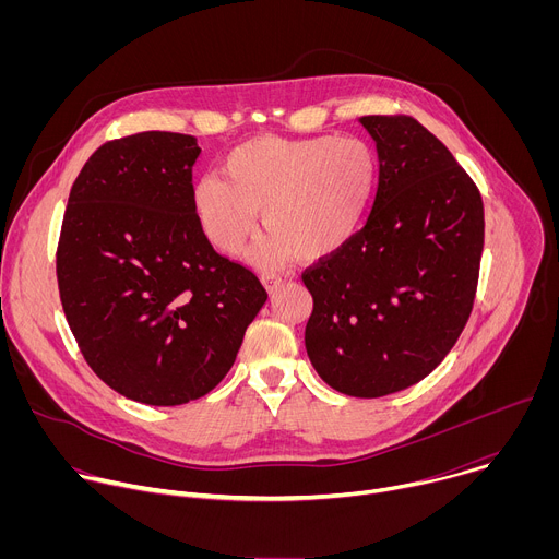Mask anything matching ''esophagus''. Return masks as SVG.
<instances>
[{
    "instance_id": "esophagus-1",
    "label": "esophagus",
    "mask_w": 559,
    "mask_h": 559,
    "mask_svg": "<svg viewBox=\"0 0 559 559\" xmlns=\"http://www.w3.org/2000/svg\"><path fill=\"white\" fill-rule=\"evenodd\" d=\"M281 283H283V276H278V274H274V272H265V274H263V285L267 287V292H274Z\"/></svg>"
}]
</instances>
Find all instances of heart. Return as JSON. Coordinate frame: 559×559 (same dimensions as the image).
Returning a JSON list of instances; mask_svg holds the SVG:
<instances>
[{
    "label": "heart",
    "mask_w": 559,
    "mask_h": 559,
    "mask_svg": "<svg viewBox=\"0 0 559 559\" xmlns=\"http://www.w3.org/2000/svg\"><path fill=\"white\" fill-rule=\"evenodd\" d=\"M223 176L205 175L192 188V210L216 250H241L263 212L272 234L257 250L261 261H316L360 229L380 166L373 147L354 136L261 134L227 152Z\"/></svg>",
    "instance_id": "b5f03b06"
}]
</instances>
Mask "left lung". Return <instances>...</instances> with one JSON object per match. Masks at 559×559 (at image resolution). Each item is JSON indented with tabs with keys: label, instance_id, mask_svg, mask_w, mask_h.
<instances>
[{
	"label": "left lung",
	"instance_id": "left-lung-1",
	"mask_svg": "<svg viewBox=\"0 0 559 559\" xmlns=\"http://www.w3.org/2000/svg\"><path fill=\"white\" fill-rule=\"evenodd\" d=\"M380 181L367 223L302 272L307 356L330 386L380 397L420 382L460 338L477 289L485 205L449 147L409 115L360 117Z\"/></svg>",
	"mask_w": 559,
	"mask_h": 559
}]
</instances>
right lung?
<instances>
[{"label": "right lung", "mask_w": 559, "mask_h": 559, "mask_svg": "<svg viewBox=\"0 0 559 559\" xmlns=\"http://www.w3.org/2000/svg\"><path fill=\"white\" fill-rule=\"evenodd\" d=\"M199 152L194 136L162 130L106 141L70 188L57 243L79 352L117 393L156 407L210 393L267 300L197 221Z\"/></svg>", "instance_id": "1"}]
</instances>
